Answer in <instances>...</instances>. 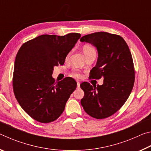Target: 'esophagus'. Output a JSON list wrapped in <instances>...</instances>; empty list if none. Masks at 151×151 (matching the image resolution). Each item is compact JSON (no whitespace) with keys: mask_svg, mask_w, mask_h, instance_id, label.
Returning a JSON list of instances; mask_svg holds the SVG:
<instances>
[{"mask_svg":"<svg viewBox=\"0 0 151 151\" xmlns=\"http://www.w3.org/2000/svg\"><path fill=\"white\" fill-rule=\"evenodd\" d=\"M76 84H77V88H79V87H80V85H81V83H79V82H77V83H76Z\"/></svg>","mask_w":151,"mask_h":151,"instance_id":"esophagus-1","label":"esophagus"}]
</instances>
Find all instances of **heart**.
<instances>
[{
	"label": "heart",
	"instance_id": "heart-1",
	"mask_svg": "<svg viewBox=\"0 0 151 151\" xmlns=\"http://www.w3.org/2000/svg\"><path fill=\"white\" fill-rule=\"evenodd\" d=\"M83 52L84 54H85V57H88V55H90L91 54H96V49L94 48L93 46L89 45H85L83 47ZM70 76H72V77L74 78H79L82 76V75L80 71L77 69H73V70H71V72L70 73Z\"/></svg>",
	"mask_w": 151,
	"mask_h": 151
}]
</instances>
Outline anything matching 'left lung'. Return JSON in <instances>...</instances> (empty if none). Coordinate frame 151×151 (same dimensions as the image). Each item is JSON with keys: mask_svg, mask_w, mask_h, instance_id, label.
<instances>
[{"mask_svg": "<svg viewBox=\"0 0 151 151\" xmlns=\"http://www.w3.org/2000/svg\"><path fill=\"white\" fill-rule=\"evenodd\" d=\"M81 41L91 43L98 50L96 65L89 76L96 80L104 78L102 85L81 84L85 92L81 103L88 115L106 119L121 108L133 88L135 71L131 51L121 36L106 32L83 36Z\"/></svg>", "mask_w": 151, "mask_h": 151, "instance_id": "obj_1", "label": "left lung"}]
</instances>
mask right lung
<instances>
[{"instance_id": "right-lung-1", "label": "right lung", "mask_w": 151, "mask_h": 151, "mask_svg": "<svg viewBox=\"0 0 151 151\" xmlns=\"http://www.w3.org/2000/svg\"><path fill=\"white\" fill-rule=\"evenodd\" d=\"M81 36L40 35L24 42L18 51L12 77L14 94L22 109L37 121L57 120L76 89L73 78L55 83L52 75L53 67L63 65Z\"/></svg>"}]
</instances>
